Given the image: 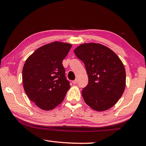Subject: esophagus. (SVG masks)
Listing matches in <instances>:
<instances>
[{
    "instance_id": "esophagus-1",
    "label": "esophagus",
    "mask_w": 146,
    "mask_h": 146,
    "mask_svg": "<svg viewBox=\"0 0 146 146\" xmlns=\"http://www.w3.org/2000/svg\"><path fill=\"white\" fill-rule=\"evenodd\" d=\"M72 82H73V84H77V82H78V80H77V78L75 79V80H73Z\"/></svg>"
}]
</instances>
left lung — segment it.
Returning <instances> with one entry per match:
<instances>
[{"label": "left lung", "mask_w": 146, "mask_h": 146, "mask_svg": "<svg viewBox=\"0 0 146 146\" xmlns=\"http://www.w3.org/2000/svg\"><path fill=\"white\" fill-rule=\"evenodd\" d=\"M74 53L84 64L88 76V85L82 91L85 102L98 111L113 107L125 87V70L119 57L96 43L81 44Z\"/></svg>", "instance_id": "1"}]
</instances>
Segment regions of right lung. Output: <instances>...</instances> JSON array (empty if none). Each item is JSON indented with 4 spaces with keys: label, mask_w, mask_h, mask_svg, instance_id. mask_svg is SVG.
I'll use <instances>...</instances> for the list:
<instances>
[{
    "label": "right lung",
    "mask_w": 146,
    "mask_h": 146,
    "mask_svg": "<svg viewBox=\"0 0 146 146\" xmlns=\"http://www.w3.org/2000/svg\"><path fill=\"white\" fill-rule=\"evenodd\" d=\"M70 44L54 42L38 48L27 58L23 70L25 93L43 110H51L64 100L70 88L62 60Z\"/></svg>",
    "instance_id": "1"
}]
</instances>
